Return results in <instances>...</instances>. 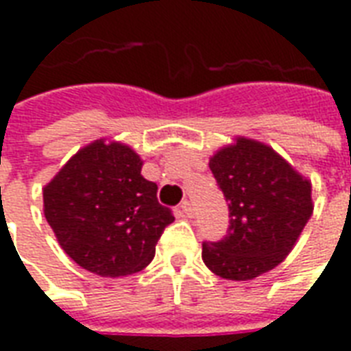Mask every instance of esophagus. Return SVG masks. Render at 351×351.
Returning a JSON list of instances; mask_svg holds the SVG:
<instances>
[{
  "mask_svg": "<svg viewBox=\"0 0 351 351\" xmlns=\"http://www.w3.org/2000/svg\"><path fill=\"white\" fill-rule=\"evenodd\" d=\"M180 213H182L186 218H191V203L190 201H182V203H180Z\"/></svg>",
  "mask_w": 351,
  "mask_h": 351,
  "instance_id": "obj_1",
  "label": "esophagus"
}]
</instances>
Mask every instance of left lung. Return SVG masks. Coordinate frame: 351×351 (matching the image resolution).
Here are the masks:
<instances>
[{"instance_id":"left-lung-1","label":"left lung","mask_w":351,"mask_h":351,"mask_svg":"<svg viewBox=\"0 0 351 351\" xmlns=\"http://www.w3.org/2000/svg\"><path fill=\"white\" fill-rule=\"evenodd\" d=\"M208 167L229 201L228 235L203 243L221 278L254 280L282 263L312 216V184L271 146L246 137L214 154Z\"/></svg>"}]
</instances>
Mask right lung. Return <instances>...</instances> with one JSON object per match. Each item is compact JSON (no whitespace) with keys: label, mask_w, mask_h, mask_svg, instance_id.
Masks as SVG:
<instances>
[{"label":"right lung","mask_w":351,"mask_h":351,"mask_svg":"<svg viewBox=\"0 0 351 351\" xmlns=\"http://www.w3.org/2000/svg\"><path fill=\"white\" fill-rule=\"evenodd\" d=\"M143 160L122 143L93 141L45 190V218L65 254L99 276H128L150 263L171 208L141 175Z\"/></svg>","instance_id":"1"}]
</instances>
